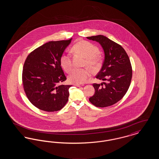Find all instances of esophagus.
Segmentation results:
<instances>
[{
    "instance_id": "34e87169",
    "label": "esophagus",
    "mask_w": 159,
    "mask_h": 159,
    "mask_svg": "<svg viewBox=\"0 0 159 159\" xmlns=\"http://www.w3.org/2000/svg\"><path fill=\"white\" fill-rule=\"evenodd\" d=\"M75 86H77V87H80V86H84V84H75Z\"/></svg>"
}]
</instances>
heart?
Instances as JSON below:
<instances>
[{"label": "heart", "mask_w": 159, "mask_h": 159, "mask_svg": "<svg viewBox=\"0 0 159 159\" xmlns=\"http://www.w3.org/2000/svg\"><path fill=\"white\" fill-rule=\"evenodd\" d=\"M73 50L86 58L84 66L96 69L100 65L101 58L99 54V49L97 46L91 42L86 40L79 42L73 46ZM60 62L61 66L66 72L68 73L71 71L73 67V62L71 55L70 53H62ZM90 75V71L87 68H75L68 75V81L70 83L77 84L85 83Z\"/></svg>", "instance_id": "heart-1"}]
</instances>
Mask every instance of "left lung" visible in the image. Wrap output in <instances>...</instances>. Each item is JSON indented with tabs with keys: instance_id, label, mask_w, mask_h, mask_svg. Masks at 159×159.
<instances>
[{
	"instance_id": "1",
	"label": "left lung",
	"mask_w": 159,
	"mask_h": 159,
	"mask_svg": "<svg viewBox=\"0 0 159 159\" xmlns=\"http://www.w3.org/2000/svg\"><path fill=\"white\" fill-rule=\"evenodd\" d=\"M87 38L99 42L104 49L105 58L96 78L107 81L93 84L95 93L89 100L97 107L112 106L125 96L130 86L132 69L129 58L121 45L104 36Z\"/></svg>"
}]
</instances>
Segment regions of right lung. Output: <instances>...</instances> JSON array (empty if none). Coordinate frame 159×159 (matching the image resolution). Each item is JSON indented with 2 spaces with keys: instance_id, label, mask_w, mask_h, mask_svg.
<instances>
[{
  "instance_id": "obj_1",
  "label": "right lung",
  "mask_w": 159,
  "mask_h": 159,
  "mask_svg": "<svg viewBox=\"0 0 159 159\" xmlns=\"http://www.w3.org/2000/svg\"><path fill=\"white\" fill-rule=\"evenodd\" d=\"M71 39L51 41L29 54L23 66V89L31 103L48 112L61 110L67 102L71 85L60 84L67 78L60 59Z\"/></svg>"
}]
</instances>
